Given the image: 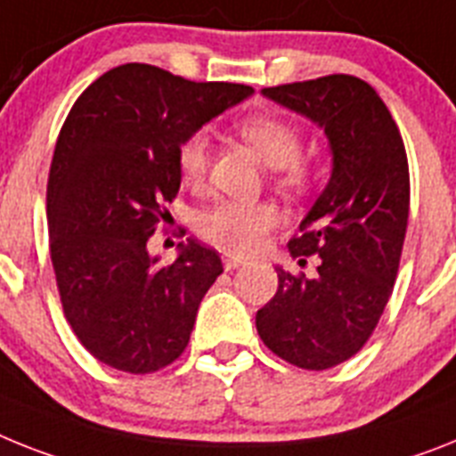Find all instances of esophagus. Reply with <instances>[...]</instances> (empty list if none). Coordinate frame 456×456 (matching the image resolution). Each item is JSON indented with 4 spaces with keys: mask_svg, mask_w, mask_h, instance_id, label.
Instances as JSON below:
<instances>
[{
    "mask_svg": "<svg viewBox=\"0 0 456 456\" xmlns=\"http://www.w3.org/2000/svg\"><path fill=\"white\" fill-rule=\"evenodd\" d=\"M240 265H244V260L242 258H235V256H224V267L228 272L237 270Z\"/></svg>",
    "mask_w": 456,
    "mask_h": 456,
    "instance_id": "esophagus-1",
    "label": "esophagus"
}]
</instances>
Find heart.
Returning a JSON list of instances; mask_svg holds the SVG:
<instances>
[{
	"label": "heart",
	"instance_id": "heart-1",
	"mask_svg": "<svg viewBox=\"0 0 456 456\" xmlns=\"http://www.w3.org/2000/svg\"><path fill=\"white\" fill-rule=\"evenodd\" d=\"M237 134L272 168V182L286 196H302L314 182V166L302 157L305 138L297 126L276 115H248ZM177 170L186 186L198 189L209 170L208 134H191L177 147ZM279 224L270 202L219 200L198 216V232L209 244L232 256L258 251Z\"/></svg>",
	"mask_w": 456,
	"mask_h": 456
}]
</instances>
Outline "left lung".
Instances as JSON below:
<instances>
[{"label":"left lung","instance_id":"obj_1","mask_svg":"<svg viewBox=\"0 0 456 456\" xmlns=\"http://www.w3.org/2000/svg\"><path fill=\"white\" fill-rule=\"evenodd\" d=\"M267 99L325 128L334 168L288 251L318 274L276 267L279 288L256 314L267 348L309 371L360 353L395 288L411 209L408 157L399 126L369 83L334 73L265 87Z\"/></svg>","mask_w":456,"mask_h":456}]
</instances>
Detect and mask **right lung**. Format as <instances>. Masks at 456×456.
Listing matches in <instances>:
<instances>
[{"label":"right lung","mask_w":456,"mask_h":456,"mask_svg":"<svg viewBox=\"0 0 456 456\" xmlns=\"http://www.w3.org/2000/svg\"><path fill=\"white\" fill-rule=\"evenodd\" d=\"M251 92L122 64L66 117L48 177L50 260L66 321L108 367L142 376L184 353L224 265L214 248L189 240L161 267L147 242L180 191L182 140Z\"/></svg>","instance_id":"add662e5"}]
</instances>
